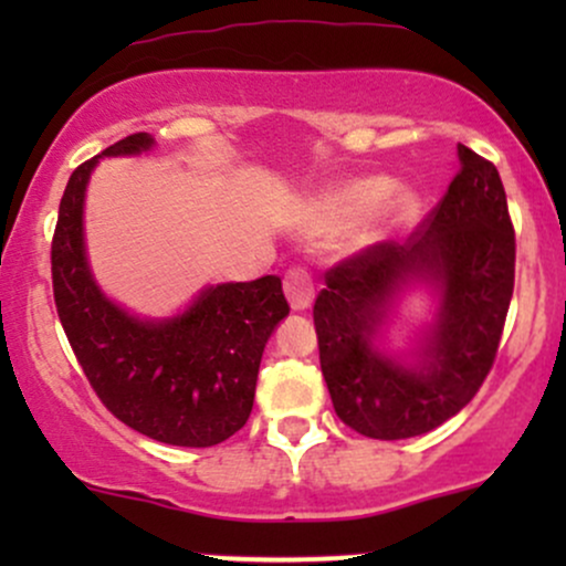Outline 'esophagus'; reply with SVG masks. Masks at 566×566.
<instances>
[{"instance_id":"obj_1","label":"esophagus","mask_w":566,"mask_h":566,"mask_svg":"<svg viewBox=\"0 0 566 566\" xmlns=\"http://www.w3.org/2000/svg\"><path fill=\"white\" fill-rule=\"evenodd\" d=\"M284 295L292 305V311H305L311 303H314V279L305 269H290L287 276H284Z\"/></svg>"}]
</instances>
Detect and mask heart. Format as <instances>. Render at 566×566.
<instances>
[{"mask_svg":"<svg viewBox=\"0 0 566 566\" xmlns=\"http://www.w3.org/2000/svg\"><path fill=\"white\" fill-rule=\"evenodd\" d=\"M415 210H418V201L407 188L388 191L386 180L361 178L322 193L314 207L311 226L314 229H337V226L361 214L359 239L361 242H378V239L391 237L394 231L407 226Z\"/></svg>","mask_w":566,"mask_h":566,"instance_id":"obj_1","label":"heart"}]
</instances>
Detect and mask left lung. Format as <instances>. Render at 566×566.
Listing matches in <instances>:
<instances>
[{
  "mask_svg": "<svg viewBox=\"0 0 566 566\" xmlns=\"http://www.w3.org/2000/svg\"><path fill=\"white\" fill-rule=\"evenodd\" d=\"M460 172L405 242H378L327 271L314 303L322 375L337 418L369 439L433 431L476 396L513 295L516 239L497 167L460 143ZM415 283L438 295L409 357L374 346Z\"/></svg>",
  "mask_w": 566,
  "mask_h": 566,
  "instance_id": "1",
  "label": "left lung"
}]
</instances>
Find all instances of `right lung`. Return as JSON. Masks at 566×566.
Masks as SVG:
<instances>
[{
	"label": "right lung",
	"mask_w": 566,
	"mask_h": 566,
	"mask_svg": "<svg viewBox=\"0 0 566 566\" xmlns=\"http://www.w3.org/2000/svg\"><path fill=\"white\" fill-rule=\"evenodd\" d=\"M127 135L71 172L53 237V295L97 399L122 423L175 447H212L247 423L271 333L290 305L282 279L205 287L184 314L140 319L108 301L84 252V193L101 157L148 151Z\"/></svg>",
	"instance_id": "right-lung-1"
}]
</instances>
